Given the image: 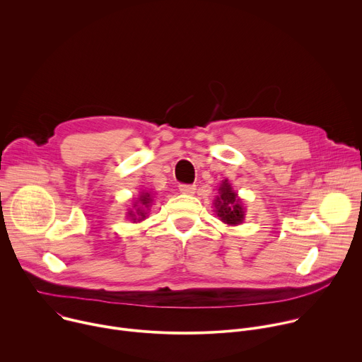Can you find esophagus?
<instances>
[{
  "label": "esophagus",
  "instance_id": "1",
  "mask_svg": "<svg viewBox=\"0 0 362 362\" xmlns=\"http://www.w3.org/2000/svg\"><path fill=\"white\" fill-rule=\"evenodd\" d=\"M179 190L183 194H193L196 192V186L194 185H179Z\"/></svg>",
  "mask_w": 362,
  "mask_h": 362
}]
</instances>
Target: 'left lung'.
<instances>
[{
	"mask_svg": "<svg viewBox=\"0 0 362 362\" xmlns=\"http://www.w3.org/2000/svg\"><path fill=\"white\" fill-rule=\"evenodd\" d=\"M215 212L218 218L229 225L236 226L240 225L245 219V208L242 204V199L238 196V193L233 190L230 183L226 180L222 182L219 187V196H216L215 200Z\"/></svg>",
	"mask_w": 362,
	"mask_h": 362,
	"instance_id": "obj_1",
	"label": "left lung"
}]
</instances>
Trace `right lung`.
<instances>
[{"mask_svg":"<svg viewBox=\"0 0 362 362\" xmlns=\"http://www.w3.org/2000/svg\"><path fill=\"white\" fill-rule=\"evenodd\" d=\"M139 201L141 204L137 205L136 202H134V206L133 208H136V211L133 212V211H129V218L133 221V222H140V221H143V219H146V215H147V211H144V209H148L150 206H151V202H153V199H151V194L148 193V192H143L140 196H139Z\"/></svg>","mask_w":362,"mask_h":362,"instance_id":"right-lung-1","label":"right lung"}]
</instances>
